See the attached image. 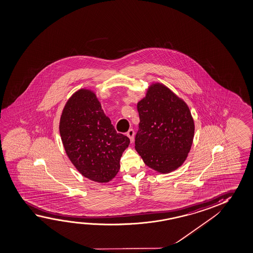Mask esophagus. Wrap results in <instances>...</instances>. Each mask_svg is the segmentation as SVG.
<instances>
[{"mask_svg": "<svg viewBox=\"0 0 253 253\" xmlns=\"http://www.w3.org/2000/svg\"><path fill=\"white\" fill-rule=\"evenodd\" d=\"M126 135L128 137L130 140H131V142L133 141V138H134V132H133V130L132 129H130L128 132H126Z\"/></svg>", "mask_w": 253, "mask_h": 253, "instance_id": "esophagus-1", "label": "esophagus"}]
</instances>
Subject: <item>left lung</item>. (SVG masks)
<instances>
[{
  "mask_svg": "<svg viewBox=\"0 0 253 253\" xmlns=\"http://www.w3.org/2000/svg\"><path fill=\"white\" fill-rule=\"evenodd\" d=\"M137 110L135 149L145 165L162 174L176 170L193 145L195 126L188 105L167 86L153 83Z\"/></svg>",
  "mask_w": 253,
  "mask_h": 253,
  "instance_id": "obj_1",
  "label": "left lung"
}]
</instances>
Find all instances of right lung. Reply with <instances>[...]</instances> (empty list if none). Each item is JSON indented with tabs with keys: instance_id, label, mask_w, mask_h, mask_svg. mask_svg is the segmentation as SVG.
I'll use <instances>...</instances> for the list:
<instances>
[{
	"instance_id": "add662e5",
	"label": "right lung",
	"mask_w": 253,
	"mask_h": 253,
	"mask_svg": "<svg viewBox=\"0 0 253 253\" xmlns=\"http://www.w3.org/2000/svg\"><path fill=\"white\" fill-rule=\"evenodd\" d=\"M59 129L65 152L83 176L100 184L115 177L130 140L116 132L96 93L85 88L74 93L62 110Z\"/></svg>"
}]
</instances>
